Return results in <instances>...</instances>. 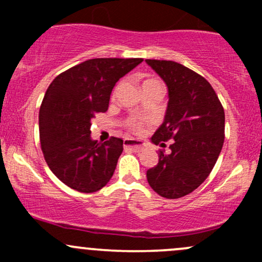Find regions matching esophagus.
I'll use <instances>...</instances> for the list:
<instances>
[{"label": "esophagus", "mask_w": 262, "mask_h": 262, "mask_svg": "<svg viewBox=\"0 0 262 262\" xmlns=\"http://www.w3.org/2000/svg\"><path fill=\"white\" fill-rule=\"evenodd\" d=\"M124 148H129L134 151H141L144 149V144L134 139H124Z\"/></svg>", "instance_id": "1"}]
</instances>
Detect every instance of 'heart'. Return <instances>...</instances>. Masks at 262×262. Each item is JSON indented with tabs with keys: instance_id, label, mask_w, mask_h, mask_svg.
Instances as JSON below:
<instances>
[{
	"instance_id": "1",
	"label": "heart",
	"mask_w": 262,
	"mask_h": 262,
	"mask_svg": "<svg viewBox=\"0 0 262 262\" xmlns=\"http://www.w3.org/2000/svg\"><path fill=\"white\" fill-rule=\"evenodd\" d=\"M155 80H148L145 81L144 83H149V82H154ZM145 124L146 121L143 118H138V117H133V118H129L128 121H125L124 125L128 130L133 132L135 134H140L143 133L144 129H145Z\"/></svg>"
}]
</instances>
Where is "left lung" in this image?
Instances as JSON below:
<instances>
[{
  "label": "left lung",
  "instance_id": "1",
  "mask_svg": "<svg viewBox=\"0 0 262 262\" xmlns=\"http://www.w3.org/2000/svg\"><path fill=\"white\" fill-rule=\"evenodd\" d=\"M169 89V104L151 141L159 150L158 165L146 179L161 197L176 200L191 193L209 176L224 143V108L210 83L179 62L146 59Z\"/></svg>",
  "mask_w": 262,
  "mask_h": 262
}]
</instances>
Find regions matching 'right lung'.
I'll return each mask as SVG.
<instances>
[{
  "mask_svg": "<svg viewBox=\"0 0 262 262\" xmlns=\"http://www.w3.org/2000/svg\"><path fill=\"white\" fill-rule=\"evenodd\" d=\"M140 58L91 59L64 71L50 83L39 110V137L49 169L75 191L92 193L110 182L123 140L91 139V121L104 113L111 92Z\"/></svg>",
  "mask_w": 262,
  "mask_h": 262,
  "instance_id": "1",
  "label": "right lung"
}]
</instances>
